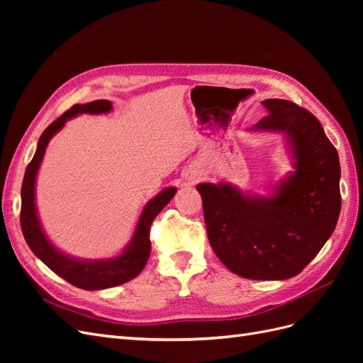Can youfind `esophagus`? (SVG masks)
I'll list each match as a JSON object with an SVG mask.
<instances>
[{
	"instance_id": "obj_1",
	"label": "esophagus",
	"mask_w": 363,
	"mask_h": 363,
	"mask_svg": "<svg viewBox=\"0 0 363 363\" xmlns=\"http://www.w3.org/2000/svg\"><path fill=\"white\" fill-rule=\"evenodd\" d=\"M200 179H201V174L196 171V169H186L184 180L188 182L189 184H194L196 182H200Z\"/></svg>"
}]
</instances>
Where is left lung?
Here are the masks:
<instances>
[{
	"mask_svg": "<svg viewBox=\"0 0 363 363\" xmlns=\"http://www.w3.org/2000/svg\"><path fill=\"white\" fill-rule=\"evenodd\" d=\"M268 115L250 131L288 138L294 168L271 196L242 194L230 183H200L208 242L218 259L251 280L300 274L332 236L340 212L337 151L309 111L265 100Z\"/></svg>",
	"mask_w": 363,
	"mask_h": 363,
	"instance_id": "8db88e82",
	"label": "left lung"
}]
</instances>
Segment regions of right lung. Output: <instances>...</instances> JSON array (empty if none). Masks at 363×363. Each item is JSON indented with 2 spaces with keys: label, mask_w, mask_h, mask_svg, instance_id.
Listing matches in <instances>:
<instances>
[{
  "label": "right lung",
  "mask_w": 363,
  "mask_h": 363,
  "mask_svg": "<svg viewBox=\"0 0 363 363\" xmlns=\"http://www.w3.org/2000/svg\"><path fill=\"white\" fill-rule=\"evenodd\" d=\"M111 111L112 103L107 100H96L87 104H75L69 111H67L54 121L52 124H50L39 138L36 152L26 169L23 188H21V228H23V235L30 250L51 271L56 272L57 276L69 281L74 286L86 291L113 288L139 276L140 271L147 265V260L151 252V224L162 208L172 200V196L177 192L175 188H167L145 204L144 211H142L139 216L133 238H131L127 248L116 257L101 260L75 259L67 256L50 242L42 230L35 203L36 175L43 155H45L48 142L59 130H62L68 119L82 113L100 115L108 113Z\"/></svg>",
  "instance_id": "obj_1"
}]
</instances>
